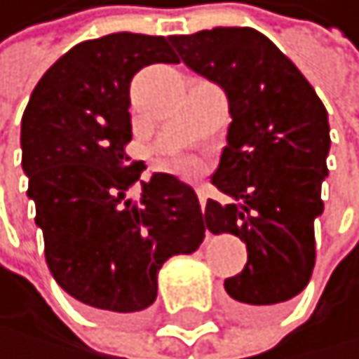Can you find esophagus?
I'll return each mask as SVG.
<instances>
[{"mask_svg": "<svg viewBox=\"0 0 359 359\" xmlns=\"http://www.w3.org/2000/svg\"><path fill=\"white\" fill-rule=\"evenodd\" d=\"M198 198H200V207H202V211H204V209H207V198H209L207 191H204V189H198Z\"/></svg>", "mask_w": 359, "mask_h": 359, "instance_id": "esophagus-1", "label": "esophagus"}]
</instances>
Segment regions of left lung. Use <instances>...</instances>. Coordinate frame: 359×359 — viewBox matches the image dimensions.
Instances as JSON below:
<instances>
[{
  "instance_id": "8db88e82",
  "label": "left lung",
  "mask_w": 359,
  "mask_h": 359,
  "mask_svg": "<svg viewBox=\"0 0 359 359\" xmlns=\"http://www.w3.org/2000/svg\"><path fill=\"white\" fill-rule=\"evenodd\" d=\"M168 40L182 62L220 85L229 101L226 146L211 177L224 202H207L204 224L247 245V265L224 290L238 319H265L313 274L328 112L294 62L256 29L218 26Z\"/></svg>"
}]
</instances>
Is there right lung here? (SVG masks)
Returning <instances> with one entry per match:
<instances>
[{
  "mask_svg": "<svg viewBox=\"0 0 359 359\" xmlns=\"http://www.w3.org/2000/svg\"><path fill=\"white\" fill-rule=\"evenodd\" d=\"M155 62H180L164 35L112 33L67 51L35 85L22 116V168L46 265L67 294L107 317L157 299V272L191 254L207 224L198 195L168 172H144L133 139L130 83Z\"/></svg>",
  "mask_w": 359,
  "mask_h": 359,
  "instance_id": "obj_1",
  "label": "right lung"
}]
</instances>
